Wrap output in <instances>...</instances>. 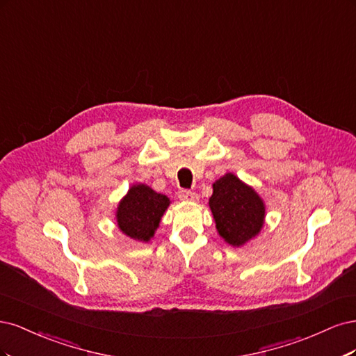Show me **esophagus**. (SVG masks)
<instances>
[{"instance_id": "obj_1", "label": "esophagus", "mask_w": 356, "mask_h": 356, "mask_svg": "<svg viewBox=\"0 0 356 356\" xmlns=\"http://www.w3.org/2000/svg\"><path fill=\"white\" fill-rule=\"evenodd\" d=\"M177 195H179V198L183 201H197L198 200V195L189 189H180Z\"/></svg>"}]
</instances>
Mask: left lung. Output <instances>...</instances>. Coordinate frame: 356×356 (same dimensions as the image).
<instances>
[{
    "mask_svg": "<svg viewBox=\"0 0 356 356\" xmlns=\"http://www.w3.org/2000/svg\"><path fill=\"white\" fill-rule=\"evenodd\" d=\"M210 209L220 236L235 247L254 238L265 219V205L259 195L231 173L213 185Z\"/></svg>",
    "mask_w": 356,
    "mask_h": 356,
    "instance_id": "8db88e82",
    "label": "left lung"
}]
</instances>
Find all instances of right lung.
<instances>
[{
    "mask_svg": "<svg viewBox=\"0 0 356 356\" xmlns=\"http://www.w3.org/2000/svg\"><path fill=\"white\" fill-rule=\"evenodd\" d=\"M170 200L146 185H134L117 210V222L121 231L137 241H149L159 226Z\"/></svg>",
    "mask_w": 356,
    "mask_h": 356,
    "instance_id": "add662e5",
    "label": "right lung"
}]
</instances>
